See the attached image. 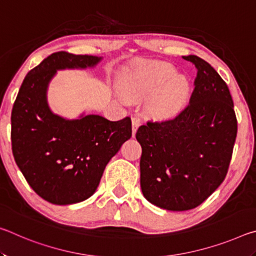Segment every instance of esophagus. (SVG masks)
Masks as SVG:
<instances>
[{"label":"esophagus","instance_id":"34e87169","mask_svg":"<svg viewBox=\"0 0 256 256\" xmlns=\"http://www.w3.org/2000/svg\"><path fill=\"white\" fill-rule=\"evenodd\" d=\"M141 124V120L138 116H134V118H132V133H133V136H136V133L138 131V126H140Z\"/></svg>","mask_w":256,"mask_h":256}]
</instances>
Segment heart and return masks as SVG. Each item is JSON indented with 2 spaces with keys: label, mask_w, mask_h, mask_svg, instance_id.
I'll return each mask as SVG.
<instances>
[{
  "label": "heart",
  "mask_w": 256,
  "mask_h": 256,
  "mask_svg": "<svg viewBox=\"0 0 256 256\" xmlns=\"http://www.w3.org/2000/svg\"><path fill=\"white\" fill-rule=\"evenodd\" d=\"M124 92H118L122 102L128 105L152 96L149 110L154 118L166 120L175 116L185 105L188 84L185 78L176 76V70L167 63H144L128 73L123 81Z\"/></svg>",
  "instance_id": "obj_1"
}]
</instances>
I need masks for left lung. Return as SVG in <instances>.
Wrapping results in <instances>:
<instances>
[{"label": "left lung", "mask_w": 256, "mask_h": 256, "mask_svg": "<svg viewBox=\"0 0 256 256\" xmlns=\"http://www.w3.org/2000/svg\"><path fill=\"white\" fill-rule=\"evenodd\" d=\"M198 68L188 106L174 120L138 128L144 196L164 210L200 206L226 177L237 136L229 89L204 60L184 56Z\"/></svg>", "instance_id": "obj_1"}]
</instances>
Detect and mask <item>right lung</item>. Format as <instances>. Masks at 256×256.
<instances>
[{"label":"right lung","mask_w":256,"mask_h":256,"mask_svg":"<svg viewBox=\"0 0 256 256\" xmlns=\"http://www.w3.org/2000/svg\"><path fill=\"white\" fill-rule=\"evenodd\" d=\"M102 58L58 52L26 76L11 114L12 152L26 180L53 204L84 201L96 192L108 162L132 136L131 118L99 115L68 120L50 110L47 90L60 70L94 68Z\"/></svg>","instance_id":"right-lung-1"}]
</instances>
